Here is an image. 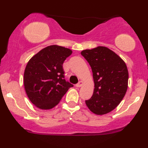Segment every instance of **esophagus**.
<instances>
[{"instance_id": "obj_1", "label": "esophagus", "mask_w": 148, "mask_h": 148, "mask_svg": "<svg viewBox=\"0 0 148 148\" xmlns=\"http://www.w3.org/2000/svg\"><path fill=\"white\" fill-rule=\"evenodd\" d=\"M83 84H84V83H83V81H80L78 83V84L76 85V87H77V88H80V87H81V86H82Z\"/></svg>"}]
</instances>
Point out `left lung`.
I'll use <instances>...</instances> for the list:
<instances>
[{
    "mask_svg": "<svg viewBox=\"0 0 148 148\" xmlns=\"http://www.w3.org/2000/svg\"><path fill=\"white\" fill-rule=\"evenodd\" d=\"M81 53L90 65L95 84L93 95L86 100V105L95 114H106L118 106L126 94L129 79L126 64L105 47L86 49Z\"/></svg>",
    "mask_w": 148,
    "mask_h": 148,
    "instance_id": "8db88e82",
    "label": "left lung"
}]
</instances>
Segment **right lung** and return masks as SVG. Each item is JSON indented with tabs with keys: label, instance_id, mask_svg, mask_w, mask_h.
Instances as JSON below:
<instances>
[{
	"label": "right lung",
	"instance_id": "add662e5",
	"mask_svg": "<svg viewBox=\"0 0 148 148\" xmlns=\"http://www.w3.org/2000/svg\"><path fill=\"white\" fill-rule=\"evenodd\" d=\"M72 50L58 45L42 49L28 61L23 84L27 95L40 109L53 108L73 85L64 79L62 64Z\"/></svg>",
	"mask_w": 148,
	"mask_h": 148
}]
</instances>
